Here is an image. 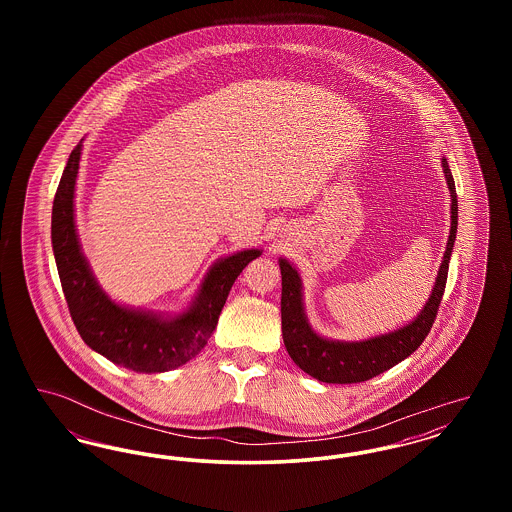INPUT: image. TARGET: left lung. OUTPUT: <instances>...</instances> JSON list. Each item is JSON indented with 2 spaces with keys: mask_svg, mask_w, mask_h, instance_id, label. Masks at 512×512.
I'll use <instances>...</instances> for the list:
<instances>
[{
  "mask_svg": "<svg viewBox=\"0 0 512 512\" xmlns=\"http://www.w3.org/2000/svg\"><path fill=\"white\" fill-rule=\"evenodd\" d=\"M441 167L445 172V180L451 192V230L449 240L443 253V261L439 265L436 286L432 290L430 299L426 301L420 315L409 322L407 326L393 330L390 334H382L376 338L363 341H336L326 340L318 336L311 328L305 317L303 309V295H301V276L286 259H280V272H282V336L284 345L293 359L309 376L317 378L326 384H357L366 382L391 366L407 359L413 351L420 347V343L432 330V324L438 315L439 303L445 292L447 272L451 251L457 238V219H459V205H457V190L455 180L449 169L447 159H441Z\"/></svg>",
  "mask_w": 512,
  "mask_h": 512,
  "instance_id": "obj_1",
  "label": "left lung"
}]
</instances>
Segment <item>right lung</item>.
Masks as SVG:
<instances>
[{
    "mask_svg": "<svg viewBox=\"0 0 512 512\" xmlns=\"http://www.w3.org/2000/svg\"><path fill=\"white\" fill-rule=\"evenodd\" d=\"M82 142L69 155L51 211V244L63 293L80 338L115 365L136 372H167L186 365L217 328L220 311L240 272L261 249H245L217 261L188 311L163 317L111 301L92 274L74 226V184Z\"/></svg>",
    "mask_w": 512,
    "mask_h": 512,
    "instance_id": "right-lung-1",
    "label": "right lung"
}]
</instances>
